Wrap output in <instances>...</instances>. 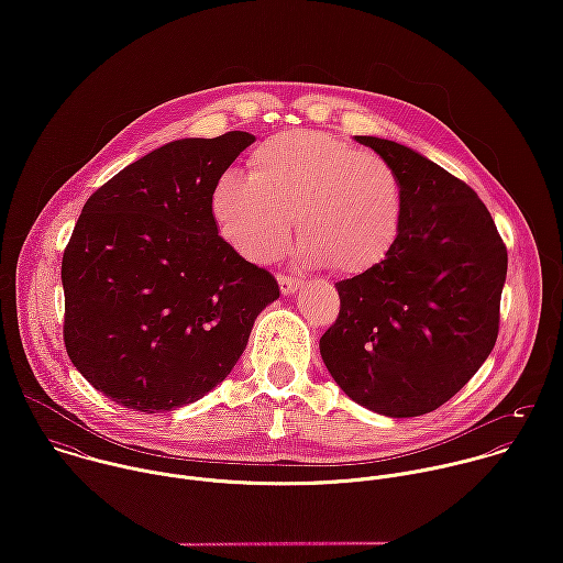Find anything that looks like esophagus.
I'll use <instances>...</instances> for the list:
<instances>
[{"label":"esophagus","mask_w":563,"mask_h":563,"mask_svg":"<svg viewBox=\"0 0 563 563\" xmlns=\"http://www.w3.org/2000/svg\"><path fill=\"white\" fill-rule=\"evenodd\" d=\"M278 285H280V291L285 296H291V294H296L302 287V280L294 278V276H278Z\"/></svg>","instance_id":"1"}]
</instances>
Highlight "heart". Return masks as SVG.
I'll return each mask as SVG.
<instances>
[{"label":"heart","instance_id":"1","mask_svg":"<svg viewBox=\"0 0 563 563\" xmlns=\"http://www.w3.org/2000/svg\"><path fill=\"white\" fill-rule=\"evenodd\" d=\"M250 178L227 172L209 191L218 235L254 265L283 256L291 220L300 256L339 274H365L394 250L406 220V191L396 169L372 151L309 129L261 142Z\"/></svg>","mask_w":563,"mask_h":563}]
</instances>
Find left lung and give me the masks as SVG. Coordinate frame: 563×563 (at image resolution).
<instances>
[{
	"mask_svg": "<svg viewBox=\"0 0 563 563\" xmlns=\"http://www.w3.org/2000/svg\"><path fill=\"white\" fill-rule=\"evenodd\" d=\"M396 169L406 220L389 256L336 283L341 311L320 356L358 406L391 419L450 400L490 356L508 252L486 205L419 151L354 135Z\"/></svg>",
	"mask_w": 563,
	"mask_h": 563,
	"instance_id": "8db88e82",
	"label": "left lung"
}]
</instances>
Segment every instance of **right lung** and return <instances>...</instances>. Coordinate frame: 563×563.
Wrapping results in <instances>:
<instances>
[{"label":"right lung","mask_w":563,"mask_h":563,"mask_svg":"<svg viewBox=\"0 0 563 563\" xmlns=\"http://www.w3.org/2000/svg\"><path fill=\"white\" fill-rule=\"evenodd\" d=\"M254 140L247 131L174 140L87 200L62 258L64 345L118 406L155 415L202 398L280 296L209 213L211 185Z\"/></svg>","instance_id":"add662e5"}]
</instances>
